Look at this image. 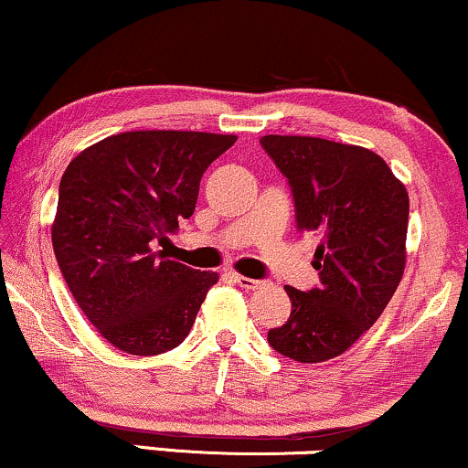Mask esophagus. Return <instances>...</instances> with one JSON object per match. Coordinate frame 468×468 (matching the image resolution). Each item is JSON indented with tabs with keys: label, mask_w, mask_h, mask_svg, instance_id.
<instances>
[{
	"label": "esophagus",
	"mask_w": 468,
	"mask_h": 468,
	"mask_svg": "<svg viewBox=\"0 0 468 468\" xmlns=\"http://www.w3.org/2000/svg\"><path fill=\"white\" fill-rule=\"evenodd\" d=\"M234 282L240 288H245V291H256V288L262 286V282L251 280V278H247V275H240V273H234Z\"/></svg>",
	"instance_id": "obj_1"
}]
</instances>
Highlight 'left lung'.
I'll return each mask as SVG.
<instances>
[{
    "instance_id": "8db88e82",
    "label": "left lung",
    "mask_w": 468,
    "mask_h": 468,
    "mask_svg": "<svg viewBox=\"0 0 468 468\" xmlns=\"http://www.w3.org/2000/svg\"><path fill=\"white\" fill-rule=\"evenodd\" d=\"M284 173L302 232L319 236V288L286 286L291 316L269 345L295 362H325L365 334L406 269L408 190L371 149L316 136L261 138Z\"/></svg>"
}]
</instances>
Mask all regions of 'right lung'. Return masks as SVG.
<instances>
[{"label":"right lung","mask_w":468,"mask_h":468,"mask_svg":"<svg viewBox=\"0 0 468 468\" xmlns=\"http://www.w3.org/2000/svg\"><path fill=\"white\" fill-rule=\"evenodd\" d=\"M234 134L136 130L86 147L62 173L51 243L86 319L112 347L158 356L182 343L217 284L215 271L171 261L204 171Z\"/></svg>","instance_id":"obj_1"}]
</instances>
